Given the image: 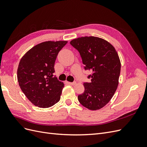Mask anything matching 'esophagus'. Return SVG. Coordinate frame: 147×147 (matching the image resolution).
<instances>
[{
  "label": "esophagus",
  "mask_w": 147,
  "mask_h": 147,
  "mask_svg": "<svg viewBox=\"0 0 147 147\" xmlns=\"http://www.w3.org/2000/svg\"><path fill=\"white\" fill-rule=\"evenodd\" d=\"M68 83L70 84V85H75L76 84V82H68Z\"/></svg>",
  "instance_id": "obj_1"
}]
</instances>
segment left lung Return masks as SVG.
Listing matches in <instances>:
<instances>
[{
	"label": "left lung",
	"instance_id": "obj_1",
	"mask_svg": "<svg viewBox=\"0 0 147 147\" xmlns=\"http://www.w3.org/2000/svg\"><path fill=\"white\" fill-rule=\"evenodd\" d=\"M70 45L78 51L85 70L92 71L84 82V91L78 96L83 106L91 110L100 109L112 98L118 85L121 63L115 48L104 39L82 37L72 40Z\"/></svg>",
	"mask_w": 147,
	"mask_h": 147
}]
</instances>
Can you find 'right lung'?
Wrapping results in <instances>:
<instances>
[{"instance_id": "add662e5", "label": "right lung", "mask_w": 147, "mask_h": 147, "mask_svg": "<svg viewBox=\"0 0 147 147\" xmlns=\"http://www.w3.org/2000/svg\"><path fill=\"white\" fill-rule=\"evenodd\" d=\"M67 41H48L34 46L22 57L17 70L19 85L27 98L40 108L58 102L64 84L55 73V63Z\"/></svg>"}]
</instances>
